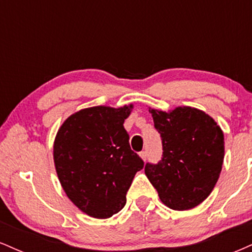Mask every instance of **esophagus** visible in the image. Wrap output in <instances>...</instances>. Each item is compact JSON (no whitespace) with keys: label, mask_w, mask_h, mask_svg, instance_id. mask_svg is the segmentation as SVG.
Masks as SVG:
<instances>
[{"label":"esophagus","mask_w":252,"mask_h":252,"mask_svg":"<svg viewBox=\"0 0 252 252\" xmlns=\"http://www.w3.org/2000/svg\"><path fill=\"white\" fill-rule=\"evenodd\" d=\"M140 158H142L143 161H146L147 158H148V155H147V152H141L140 153Z\"/></svg>","instance_id":"obj_1"}]
</instances>
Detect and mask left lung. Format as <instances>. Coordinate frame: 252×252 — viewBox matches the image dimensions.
<instances>
[{
    "label": "left lung",
    "mask_w": 252,
    "mask_h": 252,
    "mask_svg": "<svg viewBox=\"0 0 252 252\" xmlns=\"http://www.w3.org/2000/svg\"><path fill=\"white\" fill-rule=\"evenodd\" d=\"M162 138L163 155L144 173L169 209L187 211L211 194L224 162V132L210 115L192 106L148 108Z\"/></svg>",
    "instance_id": "1"
}]
</instances>
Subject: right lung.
Listing matches in <instances>:
<instances>
[{"instance_id":"obj_1","label":"right lung","mask_w":252,"mask_h":252,"mask_svg":"<svg viewBox=\"0 0 252 252\" xmlns=\"http://www.w3.org/2000/svg\"><path fill=\"white\" fill-rule=\"evenodd\" d=\"M132 104L91 106L63 121L53 144L57 175L67 198L92 218L116 215L143 161L129 146L124 120Z\"/></svg>"}]
</instances>
